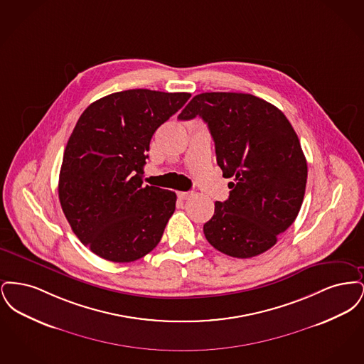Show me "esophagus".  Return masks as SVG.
Returning <instances> with one entry per match:
<instances>
[{
  "label": "esophagus",
  "mask_w": 364,
  "mask_h": 364,
  "mask_svg": "<svg viewBox=\"0 0 364 364\" xmlns=\"http://www.w3.org/2000/svg\"><path fill=\"white\" fill-rule=\"evenodd\" d=\"M177 195H178V198H180V199L187 200V199H190L191 196H192L193 193H192V192H178Z\"/></svg>",
  "instance_id": "esophagus-1"
}]
</instances>
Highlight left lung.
Returning <instances> with one entry per match:
<instances>
[{"mask_svg": "<svg viewBox=\"0 0 364 364\" xmlns=\"http://www.w3.org/2000/svg\"><path fill=\"white\" fill-rule=\"evenodd\" d=\"M196 116L208 125L224 177L233 178L205 236L233 258L263 254L294 224L306 192L307 161L294 127L274 105L242 92L195 95L178 119Z\"/></svg>", "mask_w": 364, "mask_h": 364, "instance_id": "8db88e82", "label": "left lung"}]
</instances>
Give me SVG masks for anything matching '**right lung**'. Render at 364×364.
Returning <instances> with one entry per match:
<instances>
[{
	"label": "right lung",
	"mask_w": 364,
	"mask_h": 364,
	"mask_svg": "<svg viewBox=\"0 0 364 364\" xmlns=\"http://www.w3.org/2000/svg\"><path fill=\"white\" fill-rule=\"evenodd\" d=\"M188 92L135 88L92 102L67 143L58 198L73 233L95 255L134 262L153 251L176 208V193L143 186L156 128Z\"/></svg>",
	"instance_id": "right-lung-1"
}]
</instances>
